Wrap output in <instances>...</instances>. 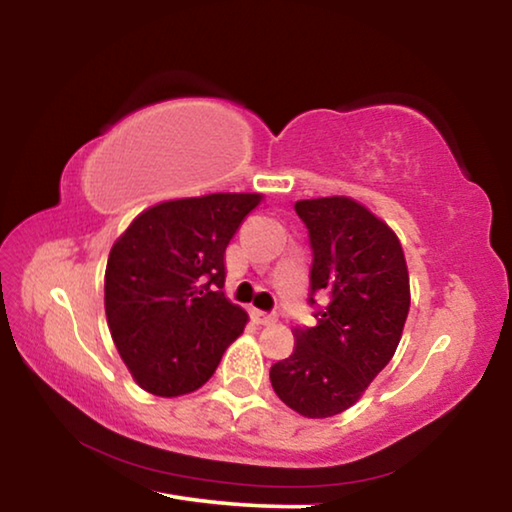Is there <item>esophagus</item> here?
Segmentation results:
<instances>
[{
	"instance_id": "34e87169",
	"label": "esophagus",
	"mask_w": 512,
	"mask_h": 512,
	"mask_svg": "<svg viewBox=\"0 0 512 512\" xmlns=\"http://www.w3.org/2000/svg\"><path fill=\"white\" fill-rule=\"evenodd\" d=\"M253 318L257 320L259 325H271V323H275V316H273V314H268V311H259V309H255V311H253Z\"/></svg>"
}]
</instances>
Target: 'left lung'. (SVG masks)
I'll use <instances>...</instances> for the list:
<instances>
[{
	"mask_svg": "<svg viewBox=\"0 0 512 512\" xmlns=\"http://www.w3.org/2000/svg\"><path fill=\"white\" fill-rule=\"evenodd\" d=\"M311 246L314 327L296 329V350L273 363L280 400L305 418H332L359 400L393 359L409 314V271L400 239L352 198L298 201ZM328 298L318 306L315 296Z\"/></svg>",
	"mask_w": 512,
	"mask_h": 512,
	"instance_id": "1",
	"label": "left lung"
}]
</instances>
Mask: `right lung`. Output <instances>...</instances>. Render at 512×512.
Returning <instances> with one entry per match:
<instances>
[{
    "label": "right lung",
    "mask_w": 512,
    "mask_h": 512,
    "mask_svg": "<svg viewBox=\"0 0 512 512\" xmlns=\"http://www.w3.org/2000/svg\"><path fill=\"white\" fill-rule=\"evenodd\" d=\"M259 194H207L151 207L106 266V316L144 391L178 397L214 375L248 314L225 298V248Z\"/></svg>",
    "instance_id": "right-lung-1"
}]
</instances>
